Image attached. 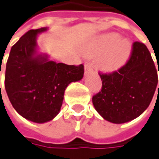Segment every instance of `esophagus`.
I'll return each instance as SVG.
<instances>
[{"label":"esophagus","mask_w":159,"mask_h":159,"mask_svg":"<svg viewBox=\"0 0 159 159\" xmlns=\"http://www.w3.org/2000/svg\"><path fill=\"white\" fill-rule=\"evenodd\" d=\"M84 70H85V73H87L89 71L92 70V67H91V64L89 62H86L85 65H84Z\"/></svg>","instance_id":"34e87169"}]
</instances>
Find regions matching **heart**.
<instances>
[{
  "instance_id": "b5f03b06",
  "label": "heart",
  "mask_w": 159,
  "mask_h": 159,
  "mask_svg": "<svg viewBox=\"0 0 159 159\" xmlns=\"http://www.w3.org/2000/svg\"><path fill=\"white\" fill-rule=\"evenodd\" d=\"M131 51V46L126 39H120L116 33H109L95 41L86 53L91 56H100L98 64L106 72L118 70L127 61Z\"/></svg>"
}]
</instances>
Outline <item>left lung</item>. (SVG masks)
Here are the masks:
<instances>
[{"instance_id": "1", "label": "left lung", "mask_w": 159, "mask_h": 159, "mask_svg": "<svg viewBox=\"0 0 159 159\" xmlns=\"http://www.w3.org/2000/svg\"><path fill=\"white\" fill-rule=\"evenodd\" d=\"M99 75L102 89L93 96L92 102L98 113L113 124L140 116L152 102L158 81L151 53L139 42L132 44L129 60L118 70Z\"/></svg>"}]
</instances>
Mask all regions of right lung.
Masks as SVG:
<instances>
[{
	"instance_id": "1",
	"label": "right lung",
	"mask_w": 159,
	"mask_h": 159,
	"mask_svg": "<svg viewBox=\"0 0 159 159\" xmlns=\"http://www.w3.org/2000/svg\"><path fill=\"white\" fill-rule=\"evenodd\" d=\"M46 30H30L12 46L5 72V89L14 109L38 124L57 116L67 86L80 81L84 73L83 64L57 63L37 53V35Z\"/></svg>"
}]
</instances>
